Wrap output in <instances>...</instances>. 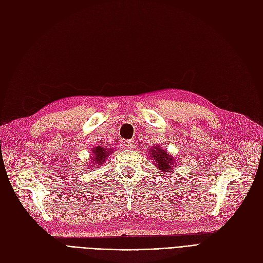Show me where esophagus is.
Wrapping results in <instances>:
<instances>
[{
    "label": "esophagus",
    "instance_id": "esophagus-1",
    "mask_svg": "<svg viewBox=\"0 0 263 263\" xmlns=\"http://www.w3.org/2000/svg\"><path fill=\"white\" fill-rule=\"evenodd\" d=\"M124 143H125L126 148H128V149H133V148L135 147V142H134V140H126Z\"/></svg>",
    "mask_w": 263,
    "mask_h": 263
}]
</instances>
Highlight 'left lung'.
Returning a JSON list of instances; mask_svg holds the SVG:
<instances>
[{
  "instance_id": "8db88e82",
  "label": "left lung",
  "mask_w": 263,
  "mask_h": 263,
  "mask_svg": "<svg viewBox=\"0 0 263 263\" xmlns=\"http://www.w3.org/2000/svg\"><path fill=\"white\" fill-rule=\"evenodd\" d=\"M149 156L153 160V164L157 165V167L160 170L159 172H162V173H166V172L173 171V166L175 160L173 157H171L168 155V152L165 150H163L160 146H155V148L150 149L149 151Z\"/></svg>"
}]
</instances>
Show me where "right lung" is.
Returning a JSON list of instances; mask_svg holds the SVG:
<instances>
[{
    "instance_id": "1",
    "label": "right lung",
    "mask_w": 263,
    "mask_h": 263,
    "mask_svg": "<svg viewBox=\"0 0 263 263\" xmlns=\"http://www.w3.org/2000/svg\"><path fill=\"white\" fill-rule=\"evenodd\" d=\"M113 150L112 149H107V148H103L100 146H97L95 148H92V161L91 163L95 165H101L104 163V161L110 156V153H112Z\"/></svg>"
}]
</instances>
